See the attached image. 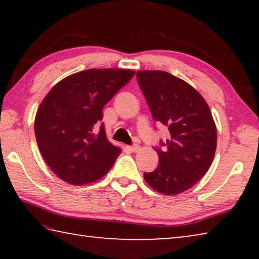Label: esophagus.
Masks as SVG:
<instances>
[{
    "label": "esophagus",
    "instance_id": "1",
    "mask_svg": "<svg viewBox=\"0 0 259 259\" xmlns=\"http://www.w3.org/2000/svg\"><path fill=\"white\" fill-rule=\"evenodd\" d=\"M128 148H129V150H130L131 152H138L140 147H139V145H136V144H135V145H131V146H129Z\"/></svg>",
    "mask_w": 259,
    "mask_h": 259
}]
</instances>
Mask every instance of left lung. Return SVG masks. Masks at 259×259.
<instances>
[{
	"label": "left lung",
	"mask_w": 259,
	"mask_h": 259,
	"mask_svg": "<svg viewBox=\"0 0 259 259\" xmlns=\"http://www.w3.org/2000/svg\"><path fill=\"white\" fill-rule=\"evenodd\" d=\"M137 81L154 121L165 125L170 137L155 148L159 165L144 174L153 190L165 195L187 191L211 165L217 130L208 104L194 88L163 71H138Z\"/></svg>",
	"instance_id": "8db88e82"
}]
</instances>
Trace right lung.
Segmentation results:
<instances>
[{
  "mask_svg": "<svg viewBox=\"0 0 259 259\" xmlns=\"http://www.w3.org/2000/svg\"><path fill=\"white\" fill-rule=\"evenodd\" d=\"M134 75L131 69H87L65 77L43 99L35 116V137L47 164L64 182L98 181L121 154L100 121L105 105Z\"/></svg>",
  "mask_w": 259,
  "mask_h": 259,
  "instance_id": "1",
  "label": "right lung"
}]
</instances>
